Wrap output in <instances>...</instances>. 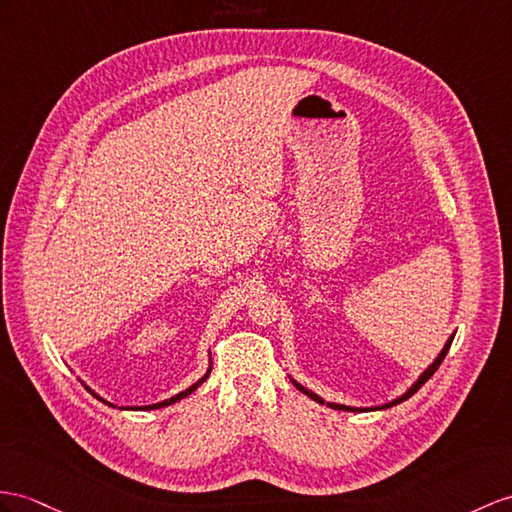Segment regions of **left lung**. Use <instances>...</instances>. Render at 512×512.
I'll return each instance as SVG.
<instances>
[{
	"instance_id": "1",
	"label": "left lung",
	"mask_w": 512,
	"mask_h": 512,
	"mask_svg": "<svg viewBox=\"0 0 512 512\" xmlns=\"http://www.w3.org/2000/svg\"><path fill=\"white\" fill-rule=\"evenodd\" d=\"M454 336H456V334H452V336H450V339H447V343L443 345V350H441V354L434 358V363H432V365H430V367H428L426 371H423V373H421V376L417 378V382H415L413 386H410V389H408V391H406V393H404L402 397H397V400H393V402H389V404H382V406H373V408H354V406H343V404H332V402H328V406H330V408H336V410H352V413H356V410H380V408H391V406H395V404H400V402L408 400V397H410V395H413V393H417V389H419V386H421V384H426V382H428V380H430V378L434 376V371L441 367V363H443V358L447 356V352H450V345H452V341H454ZM293 384L297 386V389H299V391H302V393H306V395L310 397V400H315V402H319V404H326V400H323V397H319V395H317V393H313V391H308V389H306V386H302V384H299V382H295V380H293Z\"/></svg>"
}]
</instances>
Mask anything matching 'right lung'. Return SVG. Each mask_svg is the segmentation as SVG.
<instances>
[{"label":"right lung","mask_w":512,"mask_h":512,"mask_svg":"<svg viewBox=\"0 0 512 512\" xmlns=\"http://www.w3.org/2000/svg\"><path fill=\"white\" fill-rule=\"evenodd\" d=\"M210 369H213V367H208V371H206V376H204V378H199V380H197L195 384H191V386H189V389H186V391H182V393H178V395H173V397H169V400H162V402H158V404H149V406H143V408H139V410H154V408H162V406H169V404H176V402L184 400V397H186V395H191V393H193V391L197 389V386H199V384H202V382H204V380H206V378L210 376ZM86 389H89V386H86ZM89 391H91V393H93V395L97 397V400H99V402H104V404L112 406L110 402H106V400H104V397H99V395H97V393H95L93 389H89Z\"/></svg>","instance_id":"right-lung-1"}]
</instances>
